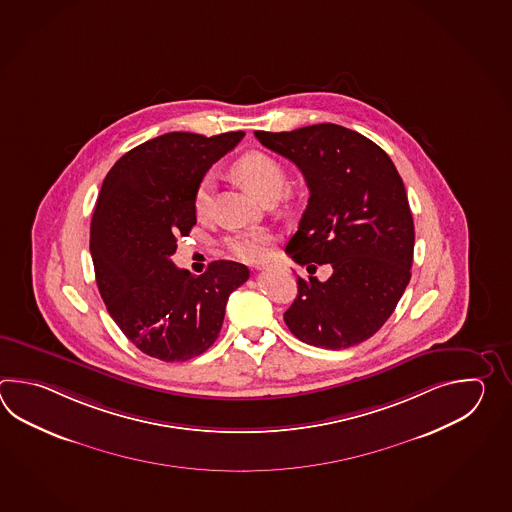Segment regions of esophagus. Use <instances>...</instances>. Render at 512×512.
<instances>
[{
    "mask_svg": "<svg viewBox=\"0 0 512 512\" xmlns=\"http://www.w3.org/2000/svg\"><path fill=\"white\" fill-rule=\"evenodd\" d=\"M256 269H258V271H263V269H267V267H265V265H260V267H256Z\"/></svg>",
    "mask_w": 512,
    "mask_h": 512,
    "instance_id": "1",
    "label": "esophagus"
}]
</instances>
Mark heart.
<instances>
[{
  "label": "heart",
  "instance_id": "obj_1",
  "mask_svg": "<svg viewBox=\"0 0 512 512\" xmlns=\"http://www.w3.org/2000/svg\"><path fill=\"white\" fill-rule=\"evenodd\" d=\"M232 175L261 203L282 196L287 183L283 164L265 152H247L230 166ZM212 208V185L205 179L194 192V212L197 218H207ZM271 247V236L265 232H236L225 240V249L241 261H260Z\"/></svg>",
  "mask_w": 512,
  "mask_h": 512
}]
</instances>
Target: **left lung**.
<instances>
[{"mask_svg":"<svg viewBox=\"0 0 512 512\" xmlns=\"http://www.w3.org/2000/svg\"><path fill=\"white\" fill-rule=\"evenodd\" d=\"M254 135L300 168L311 194L285 252L307 271L333 267L326 282L298 276L285 324L316 348L368 340L390 318L412 276L414 219L395 164L368 137L338 124Z\"/></svg>","mask_w":512,"mask_h":512,"instance_id":"8db88e82","label":"left lung"}]
</instances>
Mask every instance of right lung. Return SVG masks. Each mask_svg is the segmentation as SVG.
I'll return each mask as SVG.
<instances>
[{
	"label": "right lung",
	"mask_w": 512,
	"mask_h": 512,
	"mask_svg": "<svg viewBox=\"0 0 512 512\" xmlns=\"http://www.w3.org/2000/svg\"><path fill=\"white\" fill-rule=\"evenodd\" d=\"M243 135L164 133L124 153L102 183L89 241L98 291L120 331L153 359L205 353L230 293L249 280L238 261H212L194 276L170 260L196 225L197 185Z\"/></svg>",
	"instance_id": "add662e5"
}]
</instances>
